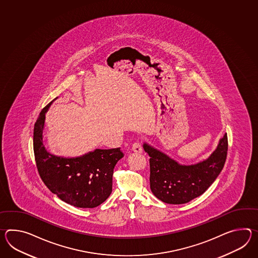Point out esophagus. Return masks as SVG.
<instances>
[{"instance_id": "1", "label": "esophagus", "mask_w": 258, "mask_h": 258, "mask_svg": "<svg viewBox=\"0 0 258 258\" xmlns=\"http://www.w3.org/2000/svg\"><path fill=\"white\" fill-rule=\"evenodd\" d=\"M132 149L133 152H136V153H143V146L140 142L133 143Z\"/></svg>"}]
</instances>
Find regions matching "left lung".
<instances>
[{"label":"left lung","instance_id":"left-lung-1","mask_svg":"<svg viewBox=\"0 0 258 258\" xmlns=\"http://www.w3.org/2000/svg\"><path fill=\"white\" fill-rule=\"evenodd\" d=\"M143 146L150 156L152 192L166 204L181 205L203 195L218 178L227 158L228 136L219 140L208 158L192 165H182L149 143Z\"/></svg>","mask_w":258,"mask_h":258}]
</instances>
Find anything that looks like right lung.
<instances>
[{"label":"right lung","instance_id":"right-lung-1","mask_svg":"<svg viewBox=\"0 0 258 258\" xmlns=\"http://www.w3.org/2000/svg\"><path fill=\"white\" fill-rule=\"evenodd\" d=\"M55 98L41 110L33 132L35 160L47 188L64 203L80 208L100 206L112 192L113 173L124 154L120 148L95 149L76 157L52 155L43 145L45 115Z\"/></svg>","mask_w":258,"mask_h":258}]
</instances>
